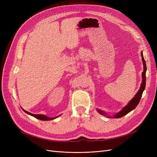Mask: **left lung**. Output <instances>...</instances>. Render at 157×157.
<instances>
[{"instance_id": "left-lung-1", "label": "left lung", "mask_w": 157, "mask_h": 157, "mask_svg": "<svg viewBox=\"0 0 157 157\" xmlns=\"http://www.w3.org/2000/svg\"><path fill=\"white\" fill-rule=\"evenodd\" d=\"M141 54L142 61H143V64H144V72L142 73V79L143 80H142V82L141 84L140 89L139 90V91L137 92V93L136 94V96L133 98L132 100L129 102V103H128L126 106H125L124 108H123L119 113H118L117 114H116V115L113 116L114 118H121V117H122L124 115H127L128 113H130L131 111L133 110V109H134L136 107V106L138 105V103L140 101L141 98L142 96V94H143L144 90H145V83H146L145 73H146V70H147L145 61L144 58V56H143V53H142V52H141ZM98 111L100 113L101 115H106V113H105L101 110H99V109H98Z\"/></svg>"}]
</instances>
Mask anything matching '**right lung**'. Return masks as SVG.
<instances>
[{
	"instance_id": "right-lung-1",
	"label": "right lung",
	"mask_w": 157,
	"mask_h": 157,
	"mask_svg": "<svg viewBox=\"0 0 157 157\" xmlns=\"http://www.w3.org/2000/svg\"><path fill=\"white\" fill-rule=\"evenodd\" d=\"M23 110L26 113L29 114V115H31V116H33V117H35L36 118H37V119H39V120H41V121H50V120L54 119V118H56V117H56V118H49V117H46V116H45V115H34V114H32V113H29V112L25 111L24 109H23ZM58 117H59V116H58Z\"/></svg>"
}]
</instances>
